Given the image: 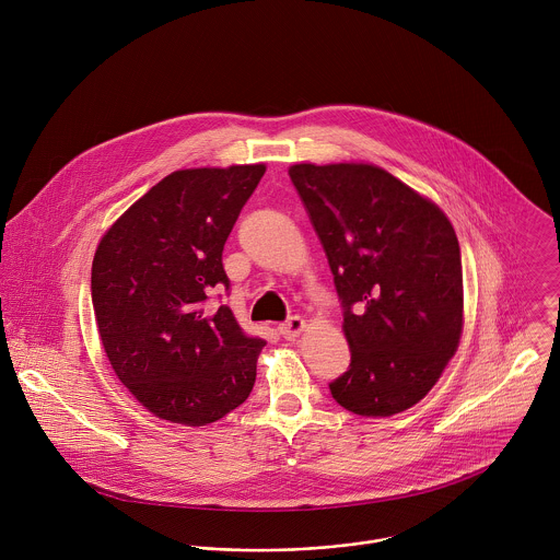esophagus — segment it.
Segmentation results:
<instances>
[{
  "instance_id": "34e87169",
  "label": "esophagus",
  "mask_w": 560,
  "mask_h": 560,
  "mask_svg": "<svg viewBox=\"0 0 560 560\" xmlns=\"http://www.w3.org/2000/svg\"><path fill=\"white\" fill-rule=\"evenodd\" d=\"M305 328V319L301 315H292L288 322L279 324V335H283L285 339H296Z\"/></svg>"
}]
</instances>
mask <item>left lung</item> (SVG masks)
Returning <instances> with one entry per match:
<instances>
[{"label": "left lung", "mask_w": 560, "mask_h": 560, "mask_svg": "<svg viewBox=\"0 0 560 560\" xmlns=\"http://www.w3.org/2000/svg\"><path fill=\"white\" fill-rule=\"evenodd\" d=\"M290 178L328 257L352 352L348 372L328 384L332 399L361 417L412 408L462 337V255L451 221L368 163H301Z\"/></svg>", "instance_id": "obj_1"}]
</instances>
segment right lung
<instances>
[{
  "label": "right lung",
  "mask_w": 560,
  "mask_h": 560,
  "mask_svg": "<svg viewBox=\"0 0 560 560\" xmlns=\"http://www.w3.org/2000/svg\"><path fill=\"white\" fill-rule=\"evenodd\" d=\"M264 172L261 163L174 172L98 243L92 305L103 348L159 419L201 428L249 397L266 341L206 301L230 290L223 247Z\"/></svg>",
  "instance_id": "1"
}]
</instances>
